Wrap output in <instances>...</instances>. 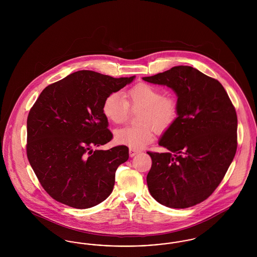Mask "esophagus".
Listing matches in <instances>:
<instances>
[{
  "mask_svg": "<svg viewBox=\"0 0 257 257\" xmlns=\"http://www.w3.org/2000/svg\"><path fill=\"white\" fill-rule=\"evenodd\" d=\"M138 153H139V151L136 150V149H132V148L129 149V155H130V157H134L135 155H137Z\"/></svg>",
  "mask_w": 257,
  "mask_h": 257,
  "instance_id": "esophagus-1",
  "label": "esophagus"
}]
</instances>
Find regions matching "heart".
I'll return each instance as SVG.
<instances>
[{
    "label": "heart",
    "instance_id": "heart-1",
    "mask_svg": "<svg viewBox=\"0 0 257 257\" xmlns=\"http://www.w3.org/2000/svg\"><path fill=\"white\" fill-rule=\"evenodd\" d=\"M126 97L119 92H112L105 98L102 110L106 118L114 124L125 122L129 114V106L133 110L143 109L138 123L142 126L123 127L114 133L117 145L142 149L153 140L151 124L158 132L167 130L177 116L176 101L170 96H163L162 91L155 86L141 83L131 87Z\"/></svg>",
    "mask_w": 257,
    "mask_h": 257
}]
</instances>
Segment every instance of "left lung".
<instances>
[{"mask_svg":"<svg viewBox=\"0 0 257 257\" xmlns=\"http://www.w3.org/2000/svg\"><path fill=\"white\" fill-rule=\"evenodd\" d=\"M177 96V117L163 133L165 153L147 152L150 195L170 208H188L212 195L237 149V114L219 81L187 65L144 77Z\"/></svg>","mask_w":257,"mask_h":257,"instance_id":"8db88e82","label":"left lung"}]
</instances>
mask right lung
Masks as SVG:
<instances>
[{
  "label": "right lung",
  "instance_id": "add662e5",
  "mask_svg": "<svg viewBox=\"0 0 257 257\" xmlns=\"http://www.w3.org/2000/svg\"><path fill=\"white\" fill-rule=\"evenodd\" d=\"M135 78L81 70L45 87L37 98L27 119V156L41 186L57 201L86 209L110 196L115 171L129 158L128 147H91L112 138L102 110L105 98Z\"/></svg>",
  "mask_w": 257,
  "mask_h": 257
}]
</instances>
